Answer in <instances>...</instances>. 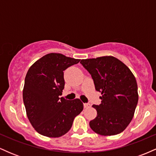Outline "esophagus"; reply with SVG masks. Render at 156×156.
I'll use <instances>...</instances> for the list:
<instances>
[{"instance_id":"obj_1","label":"esophagus","mask_w":156,"mask_h":156,"mask_svg":"<svg viewBox=\"0 0 156 156\" xmlns=\"http://www.w3.org/2000/svg\"><path fill=\"white\" fill-rule=\"evenodd\" d=\"M89 106H90V104H89V103H83V107L85 108H89Z\"/></svg>"}]
</instances>
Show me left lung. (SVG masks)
I'll list each match as a JSON object with an SVG mask.
<instances>
[{"label": "left lung", "mask_w": 156, "mask_h": 156, "mask_svg": "<svg viewBox=\"0 0 156 156\" xmlns=\"http://www.w3.org/2000/svg\"><path fill=\"white\" fill-rule=\"evenodd\" d=\"M90 73L95 89L101 92V104L93 105L97 117L89 126L101 136L120 133L133 119L139 100L136 80L120 60L112 55L82 59Z\"/></svg>", "instance_id": "8db88e82"}]
</instances>
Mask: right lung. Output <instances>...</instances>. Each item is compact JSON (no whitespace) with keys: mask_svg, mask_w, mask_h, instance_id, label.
I'll return each mask as SVG.
<instances>
[{"mask_svg":"<svg viewBox=\"0 0 156 156\" xmlns=\"http://www.w3.org/2000/svg\"><path fill=\"white\" fill-rule=\"evenodd\" d=\"M80 59L61 53L46 54L28 69L25 78L23 98L26 114L36 131L58 138L67 133L75 117L83 111L80 99L59 98L64 88V70Z\"/></svg>","mask_w":156,"mask_h":156,"instance_id":"right-lung-1","label":"right lung"}]
</instances>
